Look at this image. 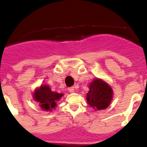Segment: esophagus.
<instances>
[{
  "label": "esophagus",
  "instance_id": "esophagus-1",
  "mask_svg": "<svg viewBox=\"0 0 147 147\" xmlns=\"http://www.w3.org/2000/svg\"><path fill=\"white\" fill-rule=\"evenodd\" d=\"M74 89H75L74 87H69V88H68V91L69 92H74Z\"/></svg>",
  "mask_w": 147,
  "mask_h": 147
}]
</instances>
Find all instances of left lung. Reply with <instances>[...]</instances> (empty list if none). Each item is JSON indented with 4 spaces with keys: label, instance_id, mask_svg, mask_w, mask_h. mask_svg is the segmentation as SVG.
I'll use <instances>...</instances> for the list:
<instances>
[{
    "label": "left lung",
    "instance_id": "1",
    "mask_svg": "<svg viewBox=\"0 0 147 147\" xmlns=\"http://www.w3.org/2000/svg\"><path fill=\"white\" fill-rule=\"evenodd\" d=\"M86 95L88 105L94 110H103L109 107L113 97L111 86L100 78L93 79L89 85Z\"/></svg>",
    "mask_w": 147,
    "mask_h": 147
}]
</instances>
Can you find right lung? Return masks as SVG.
I'll use <instances>...</instances> for the list:
<instances>
[{
    "label": "right lung",
    "mask_w": 147,
    "mask_h": 147,
    "mask_svg": "<svg viewBox=\"0 0 147 147\" xmlns=\"http://www.w3.org/2000/svg\"><path fill=\"white\" fill-rule=\"evenodd\" d=\"M63 93L53 92L47 85H41L33 92V99L38 102L39 107L45 111H52L57 107V101L62 98Z\"/></svg>",
    "instance_id": "add662e5"
}]
</instances>
